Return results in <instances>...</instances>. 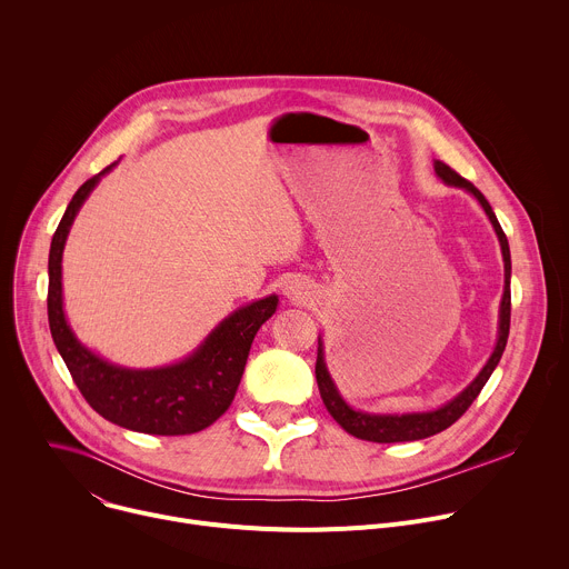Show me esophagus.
<instances>
[{"label":"esophagus","mask_w":569,"mask_h":569,"mask_svg":"<svg viewBox=\"0 0 569 569\" xmlns=\"http://www.w3.org/2000/svg\"><path fill=\"white\" fill-rule=\"evenodd\" d=\"M283 292H286L292 301H303V299L308 297V288H306V286H303V281H299V279H290V281H286Z\"/></svg>","instance_id":"34e87169"}]
</instances>
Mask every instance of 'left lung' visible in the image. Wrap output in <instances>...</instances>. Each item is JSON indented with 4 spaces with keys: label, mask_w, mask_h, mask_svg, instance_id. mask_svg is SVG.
<instances>
[{
    "label": "left lung",
    "mask_w": 569,
    "mask_h": 569,
    "mask_svg": "<svg viewBox=\"0 0 569 569\" xmlns=\"http://www.w3.org/2000/svg\"><path fill=\"white\" fill-rule=\"evenodd\" d=\"M435 173L450 187H459L466 189L470 196L477 198V202L481 204V209L489 216L498 238H500V248H502V259H505V295H502V303H500V329H498V345L489 358V362L483 365V369L479 371V376L459 393L455 396L450 402H446L443 408L432 410V412H417V415H369V412H360L353 410L351 405L340 396L327 362H323V347H321V338L317 340V365H315V376H317V387L321 393L323 405H327L329 415L353 437L365 439V441H373V443H398V441H419V439H428L432 435L443 432L446 428H450L468 408L472 405V400L479 396L481 387L486 385V380L491 378V373L496 371L507 340H509V327H511V252H509V240L489 204L481 196L479 189H475L468 180H463L457 171H452L443 161H435Z\"/></svg>",
    "instance_id": "8db88e82"
}]
</instances>
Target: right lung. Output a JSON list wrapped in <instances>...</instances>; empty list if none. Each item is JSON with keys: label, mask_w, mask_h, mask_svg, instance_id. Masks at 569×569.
<instances>
[{"label": "right lung", "mask_w": 569, "mask_h": 569, "mask_svg": "<svg viewBox=\"0 0 569 569\" xmlns=\"http://www.w3.org/2000/svg\"><path fill=\"white\" fill-rule=\"evenodd\" d=\"M112 167L73 193L53 233L47 295L51 338L76 387L103 419L143 435H193L227 412L246 371L252 340L274 315L279 297L270 295L233 310L189 358L171 367L126 369L80 345L62 310V250L78 209Z\"/></svg>", "instance_id": "add662e5"}]
</instances>
